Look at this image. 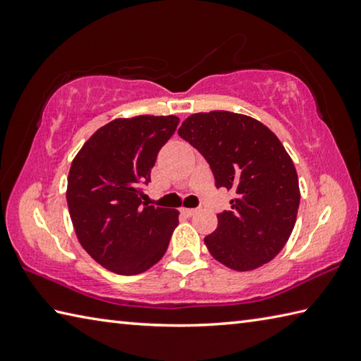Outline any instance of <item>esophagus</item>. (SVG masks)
I'll list each match as a JSON object with an SVG mask.
<instances>
[{"label":"esophagus","instance_id":"obj_1","mask_svg":"<svg viewBox=\"0 0 361 361\" xmlns=\"http://www.w3.org/2000/svg\"><path fill=\"white\" fill-rule=\"evenodd\" d=\"M195 212H197L195 209H185V207H183V209H181V213H183V215H185V216H192Z\"/></svg>","mask_w":361,"mask_h":361}]
</instances>
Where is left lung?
<instances>
[{
	"label": "left lung",
	"instance_id": "obj_1",
	"mask_svg": "<svg viewBox=\"0 0 361 361\" xmlns=\"http://www.w3.org/2000/svg\"><path fill=\"white\" fill-rule=\"evenodd\" d=\"M178 135L205 157L216 188L234 189L231 210L204 242L226 267L245 272L276 258L290 239L299 207L298 173L264 124L231 111L195 113Z\"/></svg>",
	"mask_w": 361,
	"mask_h": 361
}]
</instances>
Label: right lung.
<instances>
[{
	"label": "right lung",
	"instance_id": "1",
	"mask_svg": "<svg viewBox=\"0 0 361 361\" xmlns=\"http://www.w3.org/2000/svg\"><path fill=\"white\" fill-rule=\"evenodd\" d=\"M178 122L149 114L114 119L73 159L66 188L71 221L82 248L108 271L137 276L167 252L178 210L142 202V188Z\"/></svg>",
	"mask_w": 361,
	"mask_h": 361
}]
</instances>
